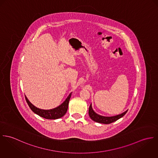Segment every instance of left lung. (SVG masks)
I'll return each instance as SVG.
<instances>
[{"label": "left lung", "mask_w": 158, "mask_h": 158, "mask_svg": "<svg viewBox=\"0 0 158 158\" xmlns=\"http://www.w3.org/2000/svg\"><path fill=\"white\" fill-rule=\"evenodd\" d=\"M128 110L125 111V112L123 113L122 114L116 115V116H111V117H106V116H101L98 114L97 113H96L91 106V104H90L89 106V110H88V113H89V116L90 117V118L96 122V123H105V124H109L111 123H113L114 121H116L117 120H118L119 119L123 117L126 113L127 112Z\"/></svg>", "instance_id": "obj_1"}]
</instances>
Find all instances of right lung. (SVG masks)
Wrapping results in <instances>:
<instances>
[{"label":"right lung","instance_id":"add662e5","mask_svg":"<svg viewBox=\"0 0 158 158\" xmlns=\"http://www.w3.org/2000/svg\"><path fill=\"white\" fill-rule=\"evenodd\" d=\"M71 93H71L69 96L66 99V100L61 105L51 110H42V109L38 108L33 105L28 101V99L27 98L26 96H25V99L28 105L31 108V110L37 115L47 119H56L62 118L67 113Z\"/></svg>","mask_w":158,"mask_h":158}]
</instances>
